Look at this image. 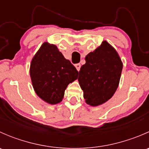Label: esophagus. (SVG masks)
I'll return each mask as SVG.
<instances>
[{"instance_id":"obj_1","label":"esophagus","mask_w":149,"mask_h":149,"mask_svg":"<svg viewBox=\"0 0 149 149\" xmlns=\"http://www.w3.org/2000/svg\"><path fill=\"white\" fill-rule=\"evenodd\" d=\"M75 67L76 68V69H77L78 71H79L80 70V68H81V64L80 63H77L75 65Z\"/></svg>"}]
</instances>
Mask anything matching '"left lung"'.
<instances>
[{
    "instance_id": "left-lung-1",
    "label": "left lung",
    "mask_w": 149,
    "mask_h": 149,
    "mask_svg": "<svg viewBox=\"0 0 149 149\" xmlns=\"http://www.w3.org/2000/svg\"><path fill=\"white\" fill-rule=\"evenodd\" d=\"M85 60L78 80L86 102L98 106L115 94L119 85L123 63L117 51L106 41L88 53Z\"/></svg>"
}]
</instances>
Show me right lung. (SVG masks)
I'll list each match as a JSON object with an SVG mask.
<instances>
[{"label": "right lung", "instance_id": "add662e5", "mask_svg": "<svg viewBox=\"0 0 149 149\" xmlns=\"http://www.w3.org/2000/svg\"><path fill=\"white\" fill-rule=\"evenodd\" d=\"M29 72L36 94L50 104L62 101L68 85L79 74L58 47L48 42L43 43L32 58Z\"/></svg>", "mask_w": 149, "mask_h": 149}]
</instances>
